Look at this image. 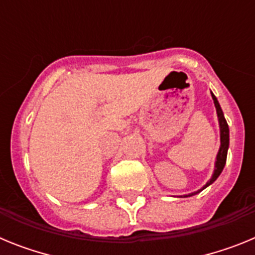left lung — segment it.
<instances>
[{"instance_id": "left-lung-1", "label": "left lung", "mask_w": 255, "mask_h": 255, "mask_svg": "<svg viewBox=\"0 0 255 255\" xmlns=\"http://www.w3.org/2000/svg\"><path fill=\"white\" fill-rule=\"evenodd\" d=\"M212 94V98H213V103H215V107H216V111H217V117H218V125H220V140H221V145H220V149H218L217 153V157H216V162H215V171H213V175H212L211 179L208 180L206 185L203 188L200 189V190L194 191V193H190V194H186V195H182L181 198H188V197H193V195L198 194L200 193L202 190L209 186L211 184L217 180V177L220 176L222 170H224L225 164H226V158H227V150H229V144H230V130H229V125H227V121L224 116V112L221 110V106L218 103L217 98L216 96L211 92Z\"/></svg>"}]
</instances>
